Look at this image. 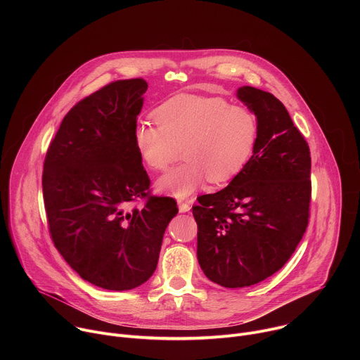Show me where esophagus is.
<instances>
[{
  "instance_id": "1",
  "label": "esophagus",
  "mask_w": 360,
  "mask_h": 360,
  "mask_svg": "<svg viewBox=\"0 0 360 360\" xmlns=\"http://www.w3.org/2000/svg\"><path fill=\"white\" fill-rule=\"evenodd\" d=\"M178 210L181 214L184 212H188L191 210V205L188 202H184V200H178Z\"/></svg>"
}]
</instances>
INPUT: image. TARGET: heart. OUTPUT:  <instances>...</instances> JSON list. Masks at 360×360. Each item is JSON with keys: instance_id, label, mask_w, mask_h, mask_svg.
Returning a JSON list of instances; mask_svg holds the SVG:
<instances>
[{"instance_id": "heart-1", "label": "heart", "mask_w": 360, "mask_h": 360, "mask_svg": "<svg viewBox=\"0 0 360 360\" xmlns=\"http://www.w3.org/2000/svg\"><path fill=\"white\" fill-rule=\"evenodd\" d=\"M155 117L158 124H135L134 146L153 171L167 169L182 148L185 161L157 181L158 191L179 199L192 195L207 178L221 184L238 175L259 138L256 115L219 96L176 95L157 108Z\"/></svg>"}]
</instances>
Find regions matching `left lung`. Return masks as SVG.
Instances as JSON below:
<instances>
[{
	"mask_svg": "<svg viewBox=\"0 0 360 360\" xmlns=\"http://www.w3.org/2000/svg\"><path fill=\"white\" fill-rule=\"evenodd\" d=\"M236 96L256 115L259 138L246 167L192 207L198 262L224 288L259 283L278 272L300 242L311 203V152L282 102L240 86Z\"/></svg>",
	"mask_w": 360,
	"mask_h": 360,
	"instance_id": "1",
	"label": "left lung"
}]
</instances>
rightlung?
<instances>
[{"label": "right lung", "mask_w": 360, "mask_h": 360, "mask_svg": "<svg viewBox=\"0 0 360 360\" xmlns=\"http://www.w3.org/2000/svg\"><path fill=\"white\" fill-rule=\"evenodd\" d=\"M148 84L115 81L64 117L44 161L49 233L65 262L89 283L129 290L155 272L165 229L178 214L171 198H145L149 178L132 132Z\"/></svg>", "instance_id": "1"}]
</instances>
